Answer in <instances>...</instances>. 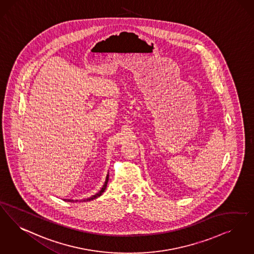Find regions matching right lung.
<instances>
[{
  "mask_svg": "<svg viewBox=\"0 0 254 254\" xmlns=\"http://www.w3.org/2000/svg\"><path fill=\"white\" fill-rule=\"evenodd\" d=\"M108 182H109V174L107 175V178H106V182L104 183V185H103V187L101 188V190L98 192L97 193H95L94 195H92L91 197H89V198H86V199H81V200H79V202H86V201H90V200H93V199H95V198H97V197H99L100 195H101L102 193L105 192V190H106V188H107V184H108ZM65 201H69V202H77L78 200L76 199V200H73V199H64Z\"/></svg>",
  "mask_w": 254,
  "mask_h": 254,
  "instance_id": "add662e5",
  "label": "right lung"
}]
</instances>
